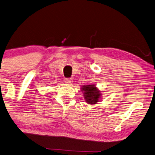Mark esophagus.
Here are the masks:
<instances>
[{
    "instance_id": "esophagus-1",
    "label": "esophagus",
    "mask_w": 155,
    "mask_h": 155,
    "mask_svg": "<svg viewBox=\"0 0 155 155\" xmlns=\"http://www.w3.org/2000/svg\"><path fill=\"white\" fill-rule=\"evenodd\" d=\"M64 81L65 83L67 84H71L73 82L72 79H70V78H66V79H64Z\"/></svg>"
}]
</instances>
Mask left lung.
<instances>
[{
	"label": "left lung",
	"instance_id": "8db88e82",
	"mask_svg": "<svg viewBox=\"0 0 155 155\" xmlns=\"http://www.w3.org/2000/svg\"><path fill=\"white\" fill-rule=\"evenodd\" d=\"M81 91L84 93L85 101L88 104H96L100 98V92L94 84L84 85L81 87Z\"/></svg>",
	"mask_w": 155,
	"mask_h": 155
}]
</instances>
